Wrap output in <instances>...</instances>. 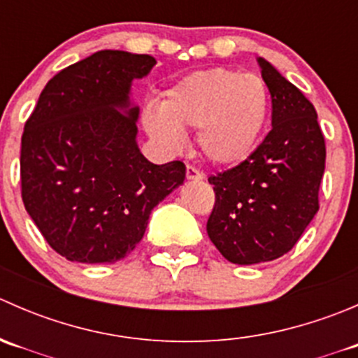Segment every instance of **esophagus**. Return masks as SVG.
Wrapping results in <instances>:
<instances>
[{"label":"esophagus","mask_w":358,"mask_h":358,"mask_svg":"<svg viewBox=\"0 0 358 358\" xmlns=\"http://www.w3.org/2000/svg\"><path fill=\"white\" fill-rule=\"evenodd\" d=\"M204 178V175L199 171L197 168H194V166H187V180H202Z\"/></svg>","instance_id":"1"}]
</instances>
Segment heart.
<instances>
[{"label":"heart","mask_w":358,"mask_h":358,"mask_svg":"<svg viewBox=\"0 0 358 358\" xmlns=\"http://www.w3.org/2000/svg\"><path fill=\"white\" fill-rule=\"evenodd\" d=\"M270 95L255 74L230 69L197 71L176 83L161 110L143 115L145 128L168 149L182 145L178 129H196L199 152L209 162L232 166L255 150L268 119Z\"/></svg>","instance_id":"obj_1"}]
</instances>
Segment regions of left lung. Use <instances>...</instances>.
Segmentation results:
<instances>
[{
	"mask_svg": "<svg viewBox=\"0 0 358 358\" xmlns=\"http://www.w3.org/2000/svg\"><path fill=\"white\" fill-rule=\"evenodd\" d=\"M272 96V129L241 164L211 175L215 206L208 236L237 265L289 252L319 211L326 142L315 107L265 59H258Z\"/></svg>",
	"mask_w": 358,
	"mask_h": 358,
	"instance_id": "obj_1",
	"label": "left lung"
}]
</instances>
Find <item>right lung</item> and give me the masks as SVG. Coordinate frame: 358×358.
Listing matches in <instances>:
<instances>
[{
	"label": "right lung",
	"mask_w": 358,
	"mask_h": 358,
	"mask_svg": "<svg viewBox=\"0 0 358 358\" xmlns=\"http://www.w3.org/2000/svg\"><path fill=\"white\" fill-rule=\"evenodd\" d=\"M150 55L102 50L53 76L25 121V211L69 262L114 263L142 241L150 211L185 180V164H152L136 145L133 79Z\"/></svg>",
	"instance_id": "right-lung-1"
}]
</instances>
